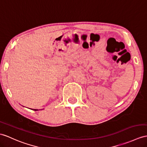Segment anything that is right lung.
<instances>
[{
  "instance_id": "right-lung-1",
  "label": "right lung",
  "mask_w": 147,
  "mask_h": 147,
  "mask_svg": "<svg viewBox=\"0 0 147 147\" xmlns=\"http://www.w3.org/2000/svg\"><path fill=\"white\" fill-rule=\"evenodd\" d=\"M34 110H35V111H36V110H36V109H34Z\"/></svg>"
}]
</instances>
